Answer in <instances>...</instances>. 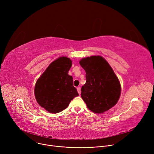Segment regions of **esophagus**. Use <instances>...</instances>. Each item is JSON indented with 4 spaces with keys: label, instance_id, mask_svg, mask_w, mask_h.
<instances>
[{
    "label": "esophagus",
    "instance_id": "esophagus-1",
    "mask_svg": "<svg viewBox=\"0 0 154 154\" xmlns=\"http://www.w3.org/2000/svg\"><path fill=\"white\" fill-rule=\"evenodd\" d=\"M77 91H78L79 94H80V93H81V88H80V86H78V87L77 88Z\"/></svg>",
    "mask_w": 154,
    "mask_h": 154
}]
</instances>
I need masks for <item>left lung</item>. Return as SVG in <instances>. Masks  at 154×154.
Returning a JSON list of instances; mask_svg holds the SVG:
<instances>
[{"mask_svg":"<svg viewBox=\"0 0 154 154\" xmlns=\"http://www.w3.org/2000/svg\"><path fill=\"white\" fill-rule=\"evenodd\" d=\"M79 63L86 72L81 97L88 108L95 113H102L115 106L119 99L121 88L108 63L98 55L82 58Z\"/></svg>","mask_w":154,"mask_h":154,"instance_id":"left-lung-1","label":"left lung"}]
</instances>
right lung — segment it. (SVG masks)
<instances>
[{"label":"right lung","mask_w":154,"mask_h":154,"mask_svg":"<svg viewBox=\"0 0 154 154\" xmlns=\"http://www.w3.org/2000/svg\"><path fill=\"white\" fill-rule=\"evenodd\" d=\"M72 61L61 57L52 62L36 81L35 96L38 104L51 113L66 108L71 101L79 96L73 86V79L68 74Z\"/></svg>","instance_id":"obj_1"}]
</instances>
